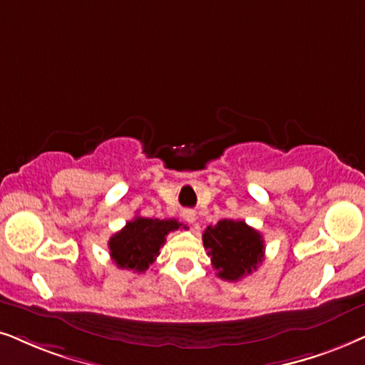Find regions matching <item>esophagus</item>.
I'll return each instance as SVG.
<instances>
[{"label":"esophagus","mask_w":365,"mask_h":365,"mask_svg":"<svg viewBox=\"0 0 365 365\" xmlns=\"http://www.w3.org/2000/svg\"><path fill=\"white\" fill-rule=\"evenodd\" d=\"M182 217L187 220L188 224H193V222H195V219H197V214H195V210L185 209V210L182 212Z\"/></svg>","instance_id":"obj_1"}]
</instances>
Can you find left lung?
<instances>
[{
  "instance_id": "obj_1",
  "label": "left lung",
  "mask_w": 365,
  "mask_h": 365,
  "mask_svg": "<svg viewBox=\"0 0 365 365\" xmlns=\"http://www.w3.org/2000/svg\"><path fill=\"white\" fill-rule=\"evenodd\" d=\"M202 241L217 276L225 281L251 274L264 259L262 236L244 220H219L204 230Z\"/></svg>"
}]
</instances>
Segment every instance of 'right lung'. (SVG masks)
<instances>
[{"label": "right lung", "mask_w": 365, "mask_h": 365, "mask_svg": "<svg viewBox=\"0 0 365 365\" xmlns=\"http://www.w3.org/2000/svg\"><path fill=\"white\" fill-rule=\"evenodd\" d=\"M180 225L177 219L136 217L109 239L110 259L121 269L145 273L156 261L168 234Z\"/></svg>", "instance_id": "obj_1"}]
</instances>
